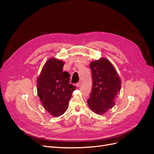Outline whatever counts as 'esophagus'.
Here are the masks:
<instances>
[{"label":"esophagus","instance_id":"obj_1","mask_svg":"<svg viewBox=\"0 0 154 154\" xmlns=\"http://www.w3.org/2000/svg\"><path fill=\"white\" fill-rule=\"evenodd\" d=\"M80 85H81V82H78V83H76V87H79L80 86Z\"/></svg>","mask_w":154,"mask_h":154}]
</instances>
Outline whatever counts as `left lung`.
Returning a JSON list of instances; mask_svg holds the SVG:
<instances>
[{"mask_svg": "<svg viewBox=\"0 0 154 154\" xmlns=\"http://www.w3.org/2000/svg\"><path fill=\"white\" fill-rule=\"evenodd\" d=\"M92 88L88 105L96 114H105L115 105L121 89V79L109 60L102 58L91 62Z\"/></svg>", "mask_w": 154, "mask_h": 154, "instance_id": "left-lung-1", "label": "left lung"}]
</instances>
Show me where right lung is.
I'll use <instances>...</instances> for the list:
<instances>
[{
  "instance_id": "right-lung-1",
  "label": "right lung",
  "mask_w": 154,
  "mask_h": 154,
  "mask_svg": "<svg viewBox=\"0 0 154 154\" xmlns=\"http://www.w3.org/2000/svg\"><path fill=\"white\" fill-rule=\"evenodd\" d=\"M64 62L50 58L45 62L37 78V92L45 110L58 117L67 109L69 101L76 87L69 83L70 74L63 72Z\"/></svg>"
}]
</instances>
